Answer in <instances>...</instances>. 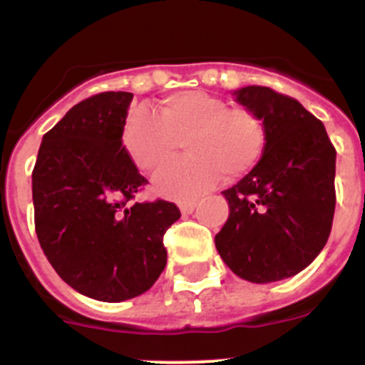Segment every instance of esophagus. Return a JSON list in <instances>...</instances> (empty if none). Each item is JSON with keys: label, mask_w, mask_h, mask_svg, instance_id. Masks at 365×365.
Wrapping results in <instances>:
<instances>
[{"label": "esophagus", "mask_w": 365, "mask_h": 365, "mask_svg": "<svg viewBox=\"0 0 365 365\" xmlns=\"http://www.w3.org/2000/svg\"><path fill=\"white\" fill-rule=\"evenodd\" d=\"M196 206L197 201H182V203H180V210H182V213H192Z\"/></svg>", "instance_id": "esophagus-1"}]
</instances>
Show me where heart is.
<instances>
[{
    "mask_svg": "<svg viewBox=\"0 0 365 365\" xmlns=\"http://www.w3.org/2000/svg\"><path fill=\"white\" fill-rule=\"evenodd\" d=\"M183 141V159L162 169L153 187L171 200H190L215 187L224 175H247L267 148L263 120L206 91H182L160 102L157 116L135 113L125 120L121 143L145 173L159 171Z\"/></svg>",
    "mask_w": 365,
    "mask_h": 365,
    "instance_id": "heart-1",
    "label": "heart"
}]
</instances>
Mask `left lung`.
Instances as JSON below:
<instances>
[{
    "instance_id": "1",
    "label": "left lung",
    "mask_w": 365,
    "mask_h": 365,
    "mask_svg": "<svg viewBox=\"0 0 365 365\" xmlns=\"http://www.w3.org/2000/svg\"><path fill=\"white\" fill-rule=\"evenodd\" d=\"M267 127L256 168L224 190L230 217L215 235L224 263L245 281L292 277L322 252L336 210V148L300 102L267 86L235 91Z\"/></svg>"
}]
</instances>
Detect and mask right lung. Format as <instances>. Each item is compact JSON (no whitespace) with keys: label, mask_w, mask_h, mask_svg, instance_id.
<instances>
[{"label":"right lung","mask_w":365,"mask_h":365,"mask_svg":"<svg viewBox=\"0 0 365 365\" xmlns=\"http://www.w3.org/2000/svg\"><path fill=\"white\" fill-rule=\"evenodd\" d=\"M132 97L104 91L73 106L43 134L31 175L40 247L68 286L101 302L152 288L164 233L182 215L164 200L132 203L148 183L121 143Z\"/></svg>","instance_id":"obj_1"}]
</instances>
